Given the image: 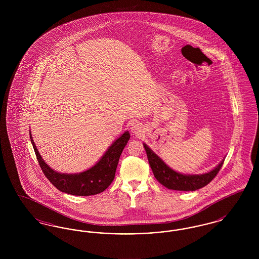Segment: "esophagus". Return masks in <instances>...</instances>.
Segmentation results:
<instances>
[{"label":"esophagus","instance_id":"esophagus-1","mask_svg":"<svg viewBox=\"0 0 259 259\" xmlns=\"http://www.w3.org/2000/svg\"><path fill=\"white\" fill-rule=\"evenodd\" d=\"M130 129H131V132L134 133L135 135H141L144 132L143 131L144 130L143 126L141 125V123H139V122H133V123L131 124Z\"/></svg>","mask_w":259,"mask_h":259}]
</instances>
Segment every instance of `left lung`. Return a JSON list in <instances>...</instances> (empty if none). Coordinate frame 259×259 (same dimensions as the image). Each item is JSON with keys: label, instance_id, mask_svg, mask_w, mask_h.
Here are the masks:
<instances>
[{"label": "left lung", "instance_id": "1", "mask_svg": "<svg viewBox=\"0 0 259 259\" xmlns=\"http://www.w3.org/2000/svg\"><path fill=\"white\" fill-rule=\"evenodd\" d=\"M144 148L147 151L148 163L155 179L168 189L180 191H195L209 184L217 174L220 172L224 159L212 170L200 175H185L170 168L160 157L144 143Z\"/></svg>", "mask_w": 259, "mask_h": 259}]
</instances>
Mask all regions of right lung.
I'll list each match as a JSON object with an SVG mask.
<instances>
[{
  "label": "right lung",
  "mask_w": 259,
  "mask_h": 259,
  "mask_svg": "<svg viewBox=\"0 0 259 259\" xmlns=\"http://www.w3.org/2000/svg\"><path fill=\"white\" fill-rule=\"evenodd\" d=\"M30 139L38 164L50 183L62 192L75 196H89L103 192L114 179L116 167L122 150L127 145L130 134L125 131L106 150L100 160L87 171L76 174H65L54 171L42 159L37 151L30 131Z\"/></svg>",
  "instance_id": "add662e5"
}]
</instances>
